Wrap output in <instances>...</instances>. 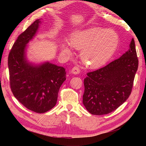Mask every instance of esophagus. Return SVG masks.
<instances>
[{"mask_svg": "<svg viewBox=\"0 0 146 146\" xmlns=\"http://www.w3.org/2000/svg\"><path fill=\"white\" fill-rule=\"evenodd\" d=\"M71 73L74 74V75L78 74L80 73V69H79L78 66H75V67H73L72 68V70H71Z\"/></svg>", "mask_w": 146, "mask_h": 146, "instance_id": "1", "label": "esophagus"}]
</instances>
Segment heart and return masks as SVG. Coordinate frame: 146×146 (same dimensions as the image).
<instances>
[{"label":"heart","mask_w":146,"mask_h":146,"mask_svg":"<svg viewBox=\"0 0 146 146\" xmlns=\"http://www.w3.org/2000/svg\"><path fill=\"white\" fill-rule=\"evenodd\" d=\"M119 42L117 33L111 29L91 28L76 31L70 39V45L82 50L80 57L86 67L98 68L110 60L117 50ZM62 52L70 55L71 49L62 45Z\"/></svg>","instance_id":"1"}]
</instances>
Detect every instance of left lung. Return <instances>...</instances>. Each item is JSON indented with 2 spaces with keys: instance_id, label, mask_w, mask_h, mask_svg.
Masks as SVG:
<instances>
[{
  "instance_id": "1",
  "label": "left lung",
  "mask_w": 146,
  "mask_h": 146,
  "mask_svg": "<svg viewBox=\"0 0 146 146\" xmlns=\"http://www.w3.org/2000/svg\"><path fill=\"white\" fill-rule=\"evenodd\" d=\"M138 60L134 39L122 56L104 67L87 73L84 78L83 104L92 115L111 113L129 98Z\"/></svg>"
}]
</instances>
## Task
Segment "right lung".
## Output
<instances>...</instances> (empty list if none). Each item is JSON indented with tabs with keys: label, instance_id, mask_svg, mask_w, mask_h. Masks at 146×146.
I'll return each instance as SVG.
<instances>
[{
	"label": "right lung",
	"instance_id": "obj_1",
	"mask_svg": "<svg viewBox=\"0 0 146 146\" xmlns=\"http://www.w3.org/2000/svg\"><path fill=\"white\" fill-rule=\"evenodd\" d=\"M40 21L36 20L15 42L8 56L9 84L14 97L32 111L44 113L56 105L66 70L49 62L34 66L26 60V44L33 38Z\"/></svg>",
	"mask_w": 146,
	"mask_h": 146
}]
</instances>
